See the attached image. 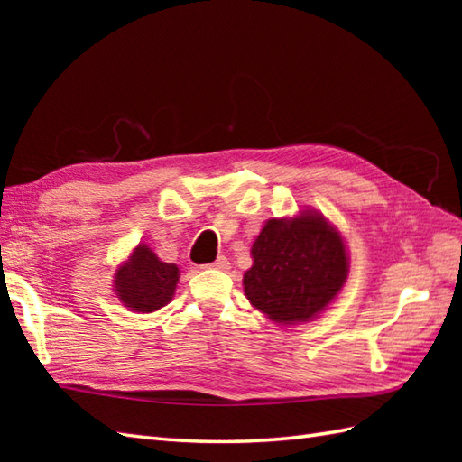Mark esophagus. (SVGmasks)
Instances as JSON below:
<instances>
[{
  "label": "esophagus",
  "mask_w": 462,
  "mask_h": 462,
  "mask_svg": "<svg viewBox=\"0 0 462 462\" xmlns=\"http://www.w3.org/2000/svg\"><path fill=\"white\" fill-rule=\"evenodd\" d=\"M210 268H216V270H228V268H230V262H228V258H226V256H218V258H216V260L210 263Z\"/></svg>",
  "instance_id": "esophagus-1"
}]
</instances>
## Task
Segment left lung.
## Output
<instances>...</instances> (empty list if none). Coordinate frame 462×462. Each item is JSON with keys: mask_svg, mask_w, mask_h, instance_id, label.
<instances>
[{"mask_svg": "<svg viewBox=\"0 0 462 462\" xmlns=\"http://www.w3.org/2000/svg\"><path fill=\"white\" fill-rule=\"evenodd\" d=\"M244 291L252 306L278 323L308 321L347 280V254L336 228L319 214L268 220L252 246Z\"/></svg>", "mask_w": 462, "mask_h": 462, "instance_id": "obj_1", "label": "left lung"}]
</instances>
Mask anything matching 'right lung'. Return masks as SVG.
Wrapping results in <instances>:
<instances>
[{"mask_svg":"<svg viewBox=\"0 0 462 462\" xmlns=\"http://www.w3.org/2000/svg\"><path fill=\"white\" fill-rule=\"evenodd\" d=\"M179 282V268L156 258V254L139 246L131 260L116 270V296L126 308L149 313L166 306Z\"/></svg>","mask_w":462,"mask_h":462,"instance_id":"obj_1","label":"right lung"}]
</instances>
